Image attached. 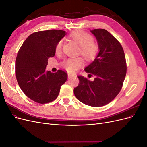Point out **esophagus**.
Listing matches in <instances>:
<instances>
[{
  "label": "esophagus",
  "mask_w": 147,
  "mask_h": 147,
  "mask_svg": "<svg viewBox=\"0 0 147 147\" xmlns=\"http://www.w3.org/2000/svg\"><path fill=\"white\" fill-rule=\"evenodd\" d=\"M74 75H72V74H68V78L69 79H70V78H72V77H74Z\"/></svg>",
  "instance_id": "34e87169"
}]
</instances>
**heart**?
Masks as SVG:
<instances>
[{
  "mask_svg": "<svg viewBox=\"0 0 147 147\" xmlns=\"http://www.w3.org/2000/svg\"><path fill=\"white\" fill-rule=\"evenodd\" d=\"M70 37L76 42L80 47L79 53L87 60L94 59L98 51V47L93 42V37L90 34L82 31H77L70 34ZM63 45V40L57 43L55 50L57 53L61 51ZM84 62L81 57L69 58L64 61V68L69 72H74L83 65Z\"/></svg>",
  "mask_w": 147,
  "mask_h": 147,
  "instance_id": "1",
  "label": "heart"
}]
</instances>
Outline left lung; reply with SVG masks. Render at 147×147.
<instances>
[{"label": "left lung", "instance_id": "left-lung-1", "mask_svg": "<svg viewBox=\"0 0 147 147\" xmlns=\"http://www.w3.org/2000/svg\"><path fill=\"white\" fill-rule=\"evenodd\" d=\"M96 38L99 52L85 72L96 76L94 81L78 75V86L74 88L76 98L92 107H102L112 101L119 91L126 75V62L120 43L107 30H90Z\"/></svg>", "mask_w": 147, "mask_h": 147}]
</instances>
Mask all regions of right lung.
I'll return each mask as SVG.
<instances>
[{"instance_id": "right-lung-1", "label": "right lung", "mask_w": 147, "mask_h": 147, "mask_svg": "<svg viewBox=\"0 0 147 147\" xmlns=\"http://www.w3.org/2000/svg\"><path fill=\"white\" fill-rule=\"evenodd\" d=\"M66 33L62 30L39 31L30 35L21 47L15 62V74L21 90L40 104L55 100L67 80L64 71H46L49 57L55 55L57 43Z\"/></svg>"}]
</instances>
